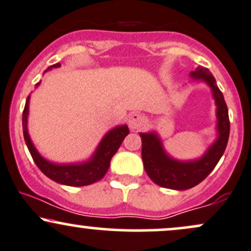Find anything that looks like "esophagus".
Wrapping results in <instances>:
<instances>
[{
  "instance_id": "1",
  "label": "esophagus",
  "mask_w": 251,
  "mask_h": 251,
  "mask_svg": "<svg viewBox=\"0 0 251 251\" xmlns=\"http://www.w3.org/2000/svg\"><path fill=\"white\" fill-rule=\"evenodd\" d=\"M145 117L140 113H132L131 116L128 117L127 123L128 126L131 129H139L142 128L144 125H145Z\"/></svg>"
}]
</instances>
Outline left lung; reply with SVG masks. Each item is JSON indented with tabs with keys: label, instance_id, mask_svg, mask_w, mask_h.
Segmentation results:
<instances>
[{
	"label": "left lung",
	"instance_id": "1",
	"mask_svg": "<svg viewBox=\"0 0 251 251\" xmlns=\"http://www.w3.org/2000/svg\"><path fill=\"white\" fill-rule=\"evenodd\" d=\"M194 80L205 82L211 88L216 103L217 138L205 153L195 160H177L168 154L157 132L139 133L142 158L146 174L157 185L172 190H188L200 184L215 169L226 151L230 133L229 113L223 94L208 68L197 67L190 73Z\"/></svg>",
	"mask_w": 251,
	"mask_h": 251
}]
</instances>
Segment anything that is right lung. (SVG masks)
<instances>
[{
	"instance_id": "add662e5",
	"label": "right lung",
	"mask_w": 251,
	"mask_h": 251,
	"mask_svg": "<svg viewBox=\"0 0 251 251\" xmlns=\"http://www.w3.org/2000/svg\"><path fill=\"white\" fill-rule=\"evenodd\" d=\"M60 63L48 67L45 72L51 68L60 67ZM41 82V81H40ZM40 82H37L35 87H39ZM29 100L30 96H28L25 101L24 113H22V127H24V137L29 150L33 160L36 166L42 171L43 175L47 176L51 180L56 183L63 184L68 186H85L93 184L100 180L106 175L109 168L112 157L116 154L118 149L122 145L123 140L129 133L127 125H120L112 128L102 137L101 142L99 143L92 157L88 160L81 163H71V164H57L47 160L39 153L33 142H31L29 133H28V113H29Z\"/></svg>"
}]
</instances>
